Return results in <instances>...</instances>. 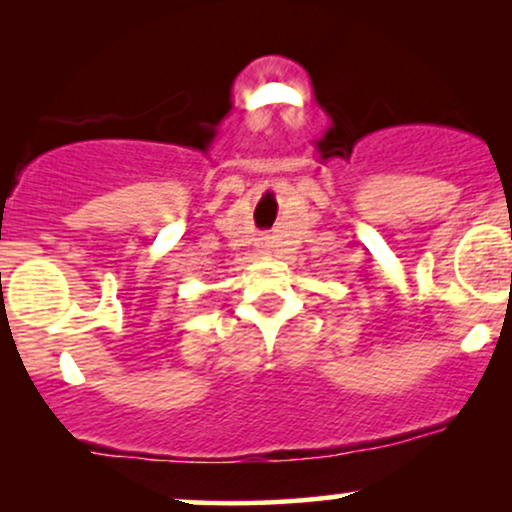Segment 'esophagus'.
Instances as JSON below:
<instances>
[{
    "instance_id": "obj_1",
    "label": "esophagus",
    "mask_w": 512,
    "mask_h": 512,
    "mask_svg": "<svg viewBox=\"0 0 512 512\" xmlns=\"http://www.w3.org/2000/svg\"><path fill=\"white\" fill-rule=\"evenodd\" d=\"M262 248H264V250H269V243H264V245H262Z\"/></svg>"
}]
</instances>
